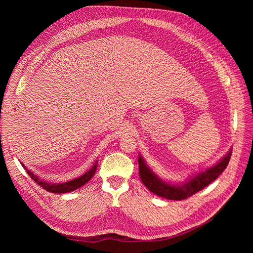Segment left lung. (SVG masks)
I'll return each instance as SVG.
<instances>
[{
	"label": "left lung",
	"instance_id": "left-lung-1",
	"mask_svg": "<svg viewBox=\"0 0 253 253\" xmlns=\"http://www.w3.org/2000/svg\"><path fill=\"white\" fill-rule=\"evenodd\" d=\"M231 153L232 150L230 149L218 163L210 168H207L206 170L202 172L194 174L193 176H190L186 181L180 183H173L160 178L145 164L142 156L139 155V176L143 185L157 196L165 197L167 200L172 201L186 200V198L197 193L198 191L209 186L213 180H215L225 171L229 164V160H230Z\"/></svg>",
	"mask_w": 253,
	"mask_h": 253
}]
</instances>
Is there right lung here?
<instances>
[{"label":"right lung","instance_id":"right-lung-1","mask_svg":"<svg viewBox=\"0 0 253 253\" xmlns=\"http://www.w3.org/2000/svg\"><path fill=\"white\" fill-rule=\"evenodd\" d=\"M97 163H98V160L87 172L81 175L80 177H77V178L72 179V180L66 181V182H61V183H52V182L42 180L38 177L36 174H34L32 171L28 170L24 165L22 164V166L27 171L28 175L30 176V178H33V180L36 181L38 185L42 187L44 190H46V191H48V192H51V193H68V192H72V191H74L76 189L82 187L83 185H85L87 181H89V179L93 177L96 170H97V166H98Z\"/></svg>","mask_w":253,"mask_h":253}]
</instances>
